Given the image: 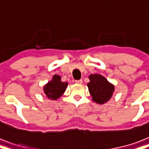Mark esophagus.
Returning <instances> with one entry per match:
<instances>
[{
	"mask_svg": "<svg viewBox=\"0 0 149 149\" xmlns=\"http://www.w3.org/2000/svg\"><path fill=\"white\" fill-rule=\"evenodd\" d=\"M76 84H81L82 83H83V80H82V79H79V80H76Z\"/></svg>",
	"mask_w": 149,
	"mask_h": 149,
	"instance_id": "obj_1",
	"label": "esophagus"
}]
</instances>
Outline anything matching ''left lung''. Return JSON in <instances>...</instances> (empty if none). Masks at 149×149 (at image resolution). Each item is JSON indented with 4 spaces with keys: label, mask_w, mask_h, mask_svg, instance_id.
<instances>
[{
    "label": "left lung",
    "mask_w": 149,
    "mask_h": 149,
    "mask_svg": "<svg viewBox=\"0 0 149 149\" xmlns=\"http://www.w3.org/2000/svg\"><path fill=\"white\" fill-rule=\"evenodd\" d=\"M90 82L87 84L89 92L93 101L97 104H104L110 100L114 92V85L100 74H91Z\"/></svg>",
    "instance_id": "8db88e82"
}]
</instances>
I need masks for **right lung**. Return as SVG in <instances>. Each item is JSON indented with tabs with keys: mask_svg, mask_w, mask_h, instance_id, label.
Segmentation results:
<instances>
[{
	"mask_svg": "<svg viewBox=\"0 0 149 149\" xmlns=\"http://www.w3.org/2000/svg\"><path fill=\"white\" fill-rule=\"evenodd\" d=\"M67 86L68 83L62 81L60 76L54 75L52 80L43 86V91L49 99L56 100L65 93Z\"/></svg>",
	"mask_w": 149,
	"mask_h": 149,
	"instance_id": "add662e5",
	"label": "right lung"
}]
</instances>
